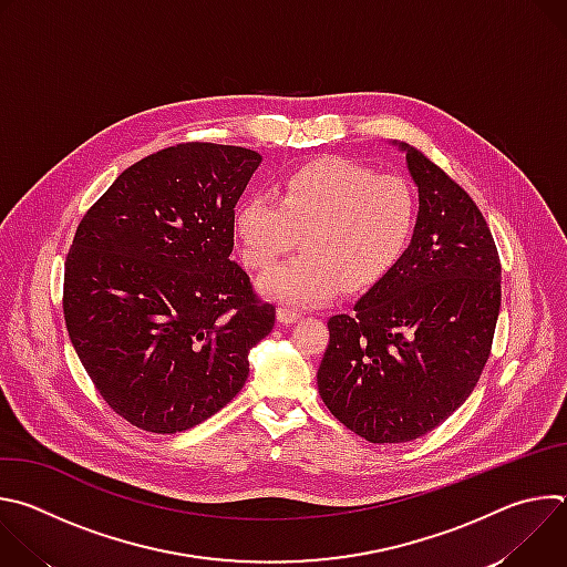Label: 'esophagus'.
Listing matches in <instances>:
<instances>
[{"label": "esophagus", "instance_id": "34e87169", "mask_svg": "<svg viewBox=\"0 0 567 567\" xmlns=\"http://www.w3.org/2000/svg\"><path fill=\"white\" fill-rule=\"evenodd\" d=\"M276 316H278V322H282V326H289V322H296V320L300 318V313H298V311L287 309V307H278Z\"/></svg>", "mask_w": 567, "mask_h": 567}]
</instances>
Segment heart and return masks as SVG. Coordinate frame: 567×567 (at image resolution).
Instances as JSON below:
<instances>
[{
  "instance_id": "1",
  "label": "heart",
  "mask_w": 567,
  "mask_h": 567,
  "mask_svg": "<svg viewBox=\"0 0 567 567\" xmlns=\"http://www.w3.org/2000/svg\"><path fill=\"white\" fill-rule=\"evenodd\" d=\"M274 197H249L233 215L241 258L274 269L300 237L302 256L260 280V291L289 307H313L379 282L406 251L417 206L411 186L348 158H322L289 173Z\"/></svg>"
}]
</instances>
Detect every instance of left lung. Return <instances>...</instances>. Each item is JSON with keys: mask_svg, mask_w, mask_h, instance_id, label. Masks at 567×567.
Returning <instances> with one entry per match:
<instances>
[{"mask_svg": "<svg viewBox=\"0 0 567 567\" xmlns=\"http://www.w3.org/2000/svg\"><path fill=\"white\" fill-rule=\"evenodd\" d=\"M399 147L420 193L413 239L350 311L330 318L316 374L330 413L372 444L417 440L462 406L501 311V258L480 208L424 152Z\"/></svg>", "mask_w": 567, "mask_h": 567, "instance_id": "obj_1", "label": "left lung"}]
</instances>
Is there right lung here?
<instances>
[{"instance_id": "add662e5", "label": "right lung", "mask_w": 567, "mask_h": 567, "mask_svg": "<svg viewBox=\"0 0 567 567\" xmlns=\"http://www.w3.org/2000/svg\"><path fill=\"white\" fill-rule=\"evenodd\" d=\"M262 156L217 143L150 154L75 228L64 322L107 406L147 433L188 431L241 390L276 322L233 251V215Z\"/></svg>"}]
</instances>
